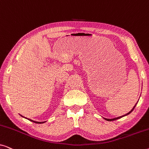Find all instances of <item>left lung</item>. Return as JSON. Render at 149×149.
Returning a JSON list of instances; mask_svg holds the SVG:
<instances>
[{
    "mask_svg": "<svg viewBox=\"0 0 149 149\" xmlns=\"http://www.w3.org/2000/svg\"><path fill=\"white\" fill-rule=\"evenodd\" d=\"M136 105L134 106V107L133 108V109H132L131 111H130L129 113H127L126 114V115H123V116H121V117H117V118H114V119H106V118H104V119L105 120H107V121H115V120H117V119H119V118H121V117H124V116H125V115H129L130 113H131L132 111H133V110L134 109V108H135V107H136Z\"/></svg>",
    "mask_w": 149,
    "mask_h": 149,
    "instance_id": "1",
    "label": "left lung"
}]
</instances>
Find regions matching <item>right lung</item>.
<instances>
[{"label": "right lung", "instance_id": "right-lung-1", "mask_svg": "<svg viewBox=\"0 0 149 149\" xmlns=\"http://www.w3.org/2000/svg\"><path fill=\"white\" fill-rule=\"evenodd\" d=\"M28 119L30 120V121H32V122H34V123H45V122H37V121H32V120H30V119Z\"/></svg>", "mask_w": 149, "mask_h": 149}]
</instances>
